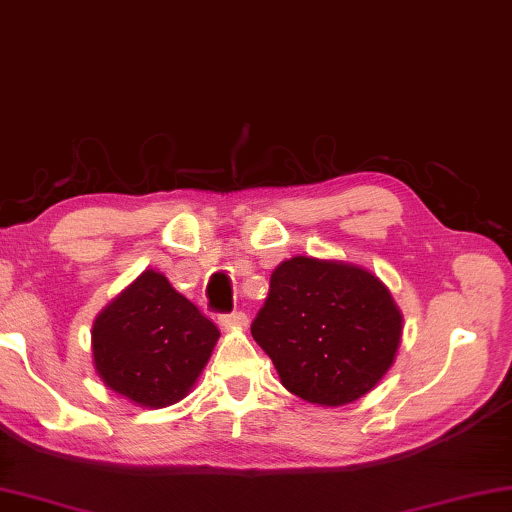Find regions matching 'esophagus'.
<instances>
[{
  "instance_id": "obj_1",
  "label": "esophagus",
  "mask_w": 512,
  "mask_h": 512,
  "mask_svg": "<svg viewBox=\"0 0 512 512\" xmlns=\"http://www.w3.org/2000/svg\"><path fill=\"white\" fill-rule=\"evenodd\" d=\"M219 323L224 325V328H235V325L242 328V325H247V314L240 309H235V311H231V314H221Z\"/></svg>"
}]
</instances>
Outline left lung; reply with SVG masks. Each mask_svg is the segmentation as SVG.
I'll list each match as a JSON object with an SVG mask.
<instances>
[{"label":"left lung","instance_id":"obj_1","mask_svg":"<svg viewBox=\"0 0 512 512\" xmlns=\"http://www.w3.org/2000/svg\"><path fill=\"white\" fill-rule=\"evenodd\" d=\"M279 379L311 404L342 406L383 379L402 337V314L372 272L295 256L270 277L251 323Z\"/></svg>","mask_w":512,"mask_h":512}]
</instances>
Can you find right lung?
<instances>
[{"mask_svg":"<svg viewBox=\"0 0 512 512\" xmlns=\"http://www.w3.org/2000/svg\"><path fill=\"white\" fill-rule=\"evenodd\" d=\"M217 339V325L194 302L145 270L94 321V367L108 388L157 409L187 395Z\"/></svg>","mask_w":512,"mask_h":512,"instance_id":"obj_1","label":"right lung"}]
</instances>
